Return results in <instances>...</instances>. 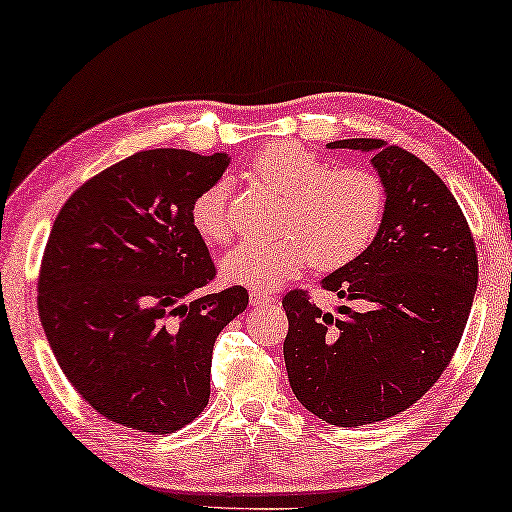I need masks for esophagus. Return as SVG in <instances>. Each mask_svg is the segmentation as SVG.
Here are the masks:
<instances>
[{
    "instance_id": "esophagus-1",
    "label": "esophagus",
    "mask_w": 512,
    "mask_h": 512,
    "mask_svg": "<svg viewBox=\"0 0 512 512\" xmlns=\"http://www.w3.org/2000/svg\"><path fill=\"white\" fill-rule=\"evenodd\" d=\"M276 301V297L272 295V292H265V290H254V292H249V304L251 306H256V308H261V306H270V304H274Z\"/></svg>"
}]
</instances>
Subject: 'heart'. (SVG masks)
Instances as JSON below:
<instances>
[{
	"mask_svg": "<svg viewBox=\"0 0 512 512\" xmlns=\"http://www.w3.org/2000/svg\"><path fill=\"white\" fill-rule=\"evenodd\" d=\"M249 177L286 197L276 224L281 236L233 247L220 263L229 283L267 290L311 261L320 270H338L363 254L379 233L385 190L370 170H333L304 147L270 142L251 158ZM190 222L206 245H224L231 238L224 183L206 188L192 201Z\"/></svg>",
	"mask_w": 512,
	"mask_h": 512,
	"instance_id": "obj_1",
	"label": "heart"
}]
</instances>
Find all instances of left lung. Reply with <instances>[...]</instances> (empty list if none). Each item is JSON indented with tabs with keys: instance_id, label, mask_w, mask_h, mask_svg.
Here are the masks:
<instances>
[{
	"instance_id": "left-lung-1",
	"label": "left lung",
	"mask_w": 512,
	"mask_h": 512,
	"mask_svg": "<svg viewBox=\"0 0 512 512\" xmlns=\"http://www.w3.org/2000/svg\"><path fill=\"white\" fill-rule=\"evenodd\" d=\"M372 154L385 190L374 240L320 286L360 311L317 308L306 292L283 297V358L301 406L333 426L388 420L445 372L479 283L467 220L438 174L406 149L374 138L326 145Z\"/></svg>"
}]
</instances>
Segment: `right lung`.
<instances>
[{"label": "right lung", "mask_w": 512, "mask_h": 512, "mask_svg": "<svg viewBox=\"0 0 512 512\" xmlns=\"http://www.w3.org/2000/svg\"><path fill=\"white\" fill-rule=\"evenodd\" d=\"M229 163L224 152L147 149L83 183L56 217L40 322L67 381L111 422L165 435L208 404L213 345L249 295L195 297L215 267L190 206Z\"/></svg>", "instance_id": "1"}]
</instances>
